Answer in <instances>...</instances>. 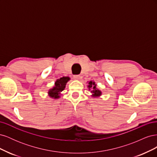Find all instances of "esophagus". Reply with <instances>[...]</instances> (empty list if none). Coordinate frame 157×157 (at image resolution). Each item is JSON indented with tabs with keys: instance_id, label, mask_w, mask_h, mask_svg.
<instances>
[{
	"instance_id": "34e87169",
	"label": "esophagus",
	"mask_w": 157,
	"mask_h": 157,
	"mask_svg": "<svg viewBox=\"0 0 157 157\" xmlns=\"http://www.w3.org/2000/svg\"><path fill=\"white\" fill-rule=\"evenodd\" d=\"M73 78L75 80H80V78H81V77H80V75H74L73 76Z\"/></svg>"
}]
</instances>
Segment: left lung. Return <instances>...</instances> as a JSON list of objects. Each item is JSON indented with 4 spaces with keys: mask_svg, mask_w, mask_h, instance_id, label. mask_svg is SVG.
Wrapping results in <instances>:
<instances>
[{
    "mask_svg": "<svg viewBox=\"0 0 157 157\" xmlns=\"http://www.w3.org/2000/svg\"><path fill=\"white\" fill-rule=\"evenodd\" d=\"M88 84L87 85V87L88 88V90L92 93L91 96L92 98H99L102 95V92L100 90H99L97 88V84H96L93 80H90V81L87 82Z\"/></svg>",
    "mask_w": 157,
    "mask_h": 157,
    "instance_id": "obj_1",
    "label": "left lung"
}]
</instances>
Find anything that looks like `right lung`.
I'll list each match as a JSON object with an SVG mask.
<instances>
[{"mask_svg":"<svg viewBox=\"0 0 157 157\" xmlns=\"http://www.w3.org/2000/svg\"><path fill=\"white\" fill-rule=\"evenodd\" d=\"M70 80L71 78L69 77H63L57 79L55 81L54 86L48 90V96L54 99H58L60 98L61 92L65 90L66 84Z\"/></svg>","mask_w":157,"mask_h":157,"instance_id":"right-lung-1","label":"right lung"}]
</instances>
